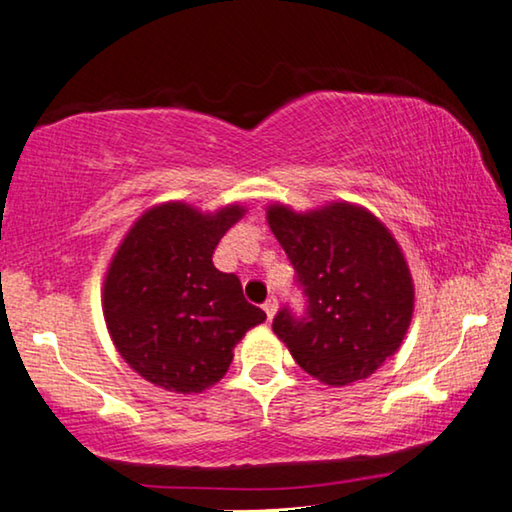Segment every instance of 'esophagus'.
<instances>
[{"mask_svg": "<svg viewBox=\"0 0 512 512\" xmlns=\"http://www.w3.org/2000/svg\"><path fill=\"white\" fill-rule=\"evenodd\" d=\"M263 311L268 314V318L274 316V311H277V298H274V295H270V298L263 302Z\"/></svg>", "mask_w": 512, "mask_h": 512, "instance_id": "1", "label": "esophagus"}]
</instances>
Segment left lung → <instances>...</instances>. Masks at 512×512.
I'll return each mask as SVG.
<instances>
[{"mask_svg": "<svg viewBox=\"0 0 512 512\" xmlns=\"http://www.w3.org/2000/svg\"><path fill=\"white\" fill-rule=\"evenodd\" d=\"M268 221L305 298L300 314L281 307L272 330L318 381L367 379L402 344L413 314L397 242L374 214L348 203L309 214L272 205Z\"/></svg>", "mask_w": 512, "mask_h": 512, "instance_id": "1", "label": "left lung"}]
</instances>
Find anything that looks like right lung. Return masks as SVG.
I'll list each match as a JSON object with an SVG mask.
<instances>
[{
  "label": "right lung",
  "mask_w": 512,
  "mask_h": 512,
  "mask_svg": "<svg viewBox=\"0 0 512 512\" xmlns=\"http://www.w3.org/2000/svg\"><path fill=\"white\" fill-rule=\"evenodd\" d=\"M242 212L240 205L217 214L182 203L152 207L117 249L103 316L115 348L145 381L201 392L228 372L244 332L265 321V311L244 300L238 274L212 263Z\"/></svg>",
  "instance_id": "add662e5"
}]
</instances>
